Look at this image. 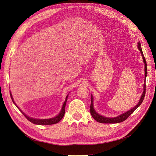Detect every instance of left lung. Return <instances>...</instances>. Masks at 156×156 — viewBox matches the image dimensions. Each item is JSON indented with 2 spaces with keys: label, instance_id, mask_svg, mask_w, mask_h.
I'll use <instances>...</instances> for the list:
<instances>
[{
  "label": "left lung",
  "instance_id": "1",
  "mask_svg": "<svg viewBox=\"0 0 156 156\" xmlns=\"http://www.w3.org/2000/svg\"><path fill=\"white\" fill-rule=\"evenodd\" d=\"M137 46H138V49H139V50H140V51L141 54L142 58H143V61H144V63L145 64V81H144V92L141 94V96L139 102L134 107L132 108L131 109L127 111L126 112H125L122 114H120V115H119L116 117H105V116H102L101 115H99L98 113L96 112V110H95L94 108V103H94V98H93L92 95L91 94V104H90V113H91V115L92 116V117L96 121H98V122L103 123V124H116V123L122 122L124 121L129 117L134 112V110L137 109V108L141 105V103L143 102L144 97H145V90H146L145 80H146V77L147 76V67L146 60H145V57L144 55L143 51H142V49H141V43H140V41L138 42Z\"/></svg>",
  "mask_w": 156,
  "mask_h": 156
}]
</instances>
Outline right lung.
Wrapping results in <instances>:
<instances>
[{"label":"right lung","instance_id":"right-lung-1","mask_svg":"<svg viewBox=\"0 0 156 156\" xmlns=\"http://www.w3.org/2000/svg\"><path fill=\"white\" fill-rule=\"evenodd\" d=\"M68 95L69 94L67 95V96L66 98V99H65V101L64 102L63 105H62V108H61V110H60V112H59V113L57 115H56L55 117H54L53 118H50V119H36V118H33V117H29L28 115H27L22 112V110L20 109V108L16 105V104L15 103L14 99H13V98H12V96L11 94V92L10 91V96H11V98L12 101L13 103L15 104V105L18 108V109L21 112L23 115L27 118V119L29 120L30 122L34 124H37V125H51V124H57L58 123V122L61 120L64 115V113H65V107H66V102H67V98H68Z\"/></svg>","mask_w":156,"mask_h":156}]
</instances>
